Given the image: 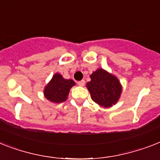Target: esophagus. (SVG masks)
<instances>
[{"label":"esophagus","mask_w":160,"mask_h":160,"mask_svg":"<svg viewBox=\"0 0 160 160\" xmlns=\"http://www.w3.org/2000/svg\"><path fill=\"white\" fill-rule=\"evenodd\" d=\"M84 83H85V81H84V80H80V81H78L77 84L78 85H80V86H84Z\"/></svg>","instance_id":"1"}]
</instances>
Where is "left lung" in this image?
I'll return each mask as SVG.
<instances>
[{
  "label": "left lung",
  "mask_w": 160,
  "mask_h": 160,
  "mask_svg": "<svg viewBox=\"0 0 160 160\" xmlns=\"http://www.w3.org/2000/svg\"><path fill=\"white\" fill-rule=\"evenodd\" d=\"M90 78L86 87L93 102L104 108L111 107L118 102L122 89L116 76L103 69H98L90 75Z\"/></svg>",
  "instance_id": "8db88e82"
}]
</instances>
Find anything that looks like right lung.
Instances as JSON below:
<instances>
[{"label":"right lung","mask_w":160,"mask_h":160,"mask_svg":"<svg viewBox=\"0 0 160 160\" xmlns=\"http://www.w3.org/2000/svg\"><path fill=\"white\" fill-rule=\"evenodd\" d=\"M75 84L74 80L64 79L61 74L57 73L45 87L44 96L52 102H65L68 98L70 89Z\"/></svg>","instance_id":"right-lung-1"}]
</instances>
